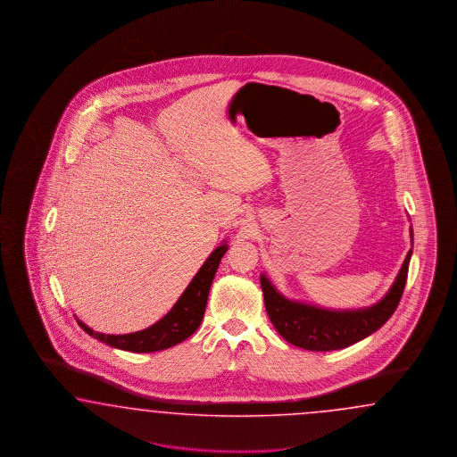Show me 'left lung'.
I'll return each mask as SVG.
<instances>
[{
  "label": "left lung",
  "mask_w": 457,
  "mask_h": 457,
  "mask_svg": "<svg viewBox=\"0 0 457 457\" xmlns=\"http://www.w3.org/2000/svg\"><path fill=\"white\" fill-rule=\"evenodd\" d=\"M411 239L414 241L412 226ZM411 256L412 249L407 253L392 287L377 303L355 310H335L290 300L262 273L260 283L266 313L277 332L291 345L312 352H330L353 345L377 332L395 312L405 288Z\"/></svg>",
  "instance_id": "left-lung-1"
}]
</instances>
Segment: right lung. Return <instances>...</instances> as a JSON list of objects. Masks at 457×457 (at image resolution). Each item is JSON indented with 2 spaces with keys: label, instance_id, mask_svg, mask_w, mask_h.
I'll return each instance as SVG.
<instances>
[{
  "label": "right lung",
  "instance_id": "add662e5",
  "mask_svg": "<svg viewBox=\"0 0 457 457\" xmlns=\"http://www.w3.org/2000/svg\"><path fill=\"white\" fill-rule=\"evenodd\" d=\"M228 248V239H224L218 248L212 249L208 260L194 275L191 283L182 291L179 300L170 308V312L145 330L125 335H105L94 332L82 320L77 319V323L82 327L83 332L104 342L105 345L132 353H151L178 345L199 328L206 312L212 279Z\"/></svg>",
  "mask_w": 457,
  "mask_h": 457
}]
</instances>
